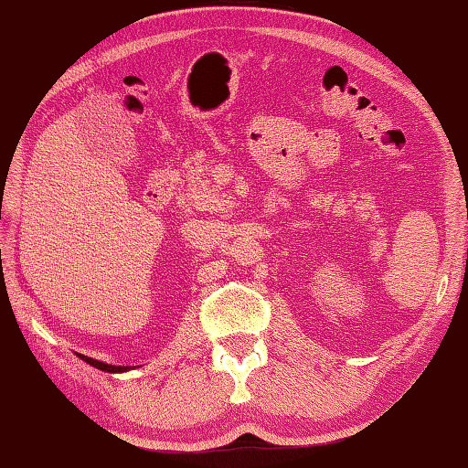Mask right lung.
Listing matches in <instances>:
<instances>
[{"label": "right lung", "instance_id": "add662e5", "mask_svg": "<svg viewBox=\"0 0 468 468\" xmlns=\"http://www.w3.org/2000/svg\"><path fill=\"white\" fill-rule=\"evenodd\" d=\"M77 356L81 358V360H85L87 365H91V367H95V368H100V371H103V373H126V371H130V367L108 365V363H101V360H95V358H90V356H85V355H79V352H77Z\"/></svg>", "mask_w": 468, "mask_h": 468}]
</instances>
